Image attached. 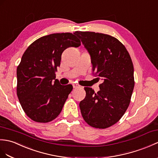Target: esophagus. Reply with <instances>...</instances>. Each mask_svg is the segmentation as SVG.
Masks as SVG:
<instances>
[{
    "label": "esophagus",
    "instance_id": "1",
    "mask_svg": "<svg viewBox=\"0 0 158 158\" xmlns=\"http://www.w3.org/2000/svg\"><path fill=\"white\" fill-rule=\"evenodd\" d=\"M73 88H75V89H79V88H81V86L79 85V84H77V83H74L73 85Z\"/></svg>",
    "mask_w": 158,
    "mask_h": 158
}]
</instances>
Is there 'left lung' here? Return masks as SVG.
<instances>
[{
	"label": "left lung",
	"mask_w": 158,
	"mask_h": 158,
	"mask_svg": "<svg viewBox=\"0 0 158 158\" xmlns=\"http://www.w3.org/2000/svg\"><path fill=\"white\" fill-rule=\"evenodd\" d=\"M89 53L94 74L102 78L100 91L84 87L86 96L79 107L84 120L96 129L112 126L129 107L134 89L131 58L116 38L101 33L75 31Z\"/></svg>",
	"instance_id": "8db88e82"
}]
</instances>
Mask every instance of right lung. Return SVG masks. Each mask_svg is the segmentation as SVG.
I'll return each mask as SVG.
<instances>
[{
    "mask_svg": "<svg viewBox=\"0 0 158 158\" xmlns=\"http://www.w3.org/2000/svg\"><path fill=\"white\" fill-rule=\"evenodd\" d=\"M81 41L71 33L52 34L36 40L29 46L17 69V95L27 116L37 123H48L59 115L73 89L62 85L55 72L61 55Z\"/></svg>",
    "mask_w": 158,
    "mask_h": 158,
    "instance_id": "obj_1",
    "label": "right lung"
}]
</instances>
